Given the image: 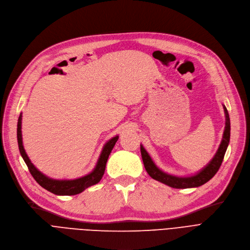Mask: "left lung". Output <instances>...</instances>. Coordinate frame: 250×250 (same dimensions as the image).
<instances>
[{
	"instance_id": "obj_1",
	"label": "left lung",
	"mask_w": 250,
	"mask_h": 250,
	"mask_svg": "<svg viewBox=\"0 0 250 250\" xmlns=\"http://www.w3.org/2000/svg\"><path fill=\"white\" fill-rule=\"evenodd\" d=\"M224 112H225V129L224 134L221 145H219L217 151L213 158L209 161L202 169L195 172L194 174L189 175H175L165 172L161 168H159L152 157L146 152V149L143 145H141V153L143 162L145 165V168L148 175L151 176L155 181H158L170 188H198L204 184H206L208 181L215 175L217 170L219 169L223 162V159L225 157L226 151L228 148L229 143V135H231V123H229V113L227 111V107L225 104H223Z\"/></svg>"
}]
</instances>
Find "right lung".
<instances>
[{"label": "right lung", "mask_w": 250, "mask_h": 250, "mask_svg": "<svg viewBox=\"0 0 250 250\" xmlns=\"http://www.w3.org/2000/svg\"><path fill=\"white\" fill-rule=\"evenodd\" d=\"M21 123H22V114L21 113V116H19L18 122H17V142H18L19 152H21L22 159L24 160L26 166L28 167L29 172H31V174L33 175V177L36 179V182L40 186L46 188L47 191L58 196L77 195V194L82 193L87 188L94 186L101 182V179L104 174L105 165L107 162L108 156L111 154L112 149L114 148V146L116 145L117 141L119 139V135H115L111 139H108V141L104 144L101 152V155H99L97 162L91 172L74 179H55L52 177H49L43 172L40 171L39 169L32 163L31 160H29L22 143Z\"/></svg>", "instance_id": "1"}]
</instances>
